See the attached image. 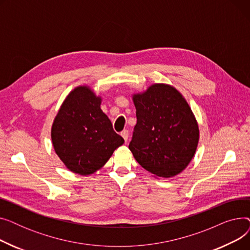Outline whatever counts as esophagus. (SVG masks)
Here are the masks:
<instances>
[{
  "instance_id": "esophagus-1",
  "label": "esophagus",
  "mask_w": 250,
  "mask_h": 250,
  "mask_svg": "<svg viewBox=\"0 0 250 250\" xmlns=\"http://www.w3.org/2000/svg\"><path fill=\"white\" fill-rule=\"evenodd\" d=\"M121 135H122V137L124 138V140L126 142L127 139H128V130H127V129H124L123 132L121 133Z\"/></svg>"
}]
</instances>
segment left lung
<instances>
[{
    "label": "left lung",
    "mask_w": 250,
    "mask_h": 250,
    "mask_svg": "<svg viewBox=\"0 0 250 250\" xmlns=\"http://www.w3.org/2000/svg\"><path fill=\"white\" fill-rule=\"evenodd\" d=\"M137 125L128 148L137 162L158 177H173L187 168L199 144L193 112L180 92L153 84L133 95Z\"/></svg>",
    "instance_id": "left-lung-1"
}]
</instances>
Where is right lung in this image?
Returning a JSON list of instances; mask_svg holds the SVG:
<instances>
[{
	"label": "right lung",
	"mask_w": 250,
	"mask_h": 250,
	"mask_svg": "<svg viewBox=\"0 0 250 250\" xmlns=\"http://www.w3.org/2000/svg\"><path fill=\"white\" fill-rule=\"evenodd\" d=\"M101 97L89 86H79L63 100L51 126L59 158L72 172L89 175L108 161L125 140L101 108Z\"/></svg>",
	"instance_id": "add662e5"
}]
</instances>
